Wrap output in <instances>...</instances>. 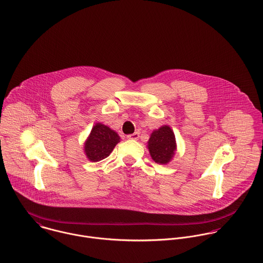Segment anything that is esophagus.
Wrapping results in <instances>:
<instances>
[{
	"label": "esophagus",
	"instance_id": "esophagus-1",
	"mask_svg": "<svg viewBox=\"0 0 263 263\" xmlns=\"http://www.w3.org/2000/svg\"><path fill=\"white\" fill-rule=\"evenodd\" d=\"M139 138H140V133H138V132H136V133L130 134V135H128V136H127V139H128V140H135V141H138V140H139Z\"/></svg>",
	"mask_w": 263,
	"mask_h": 263
}]
</instances>
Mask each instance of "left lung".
<instances>
[{
  "label": "left lung",
  "instance_id": "obj_1",
  "mask_svg": "<svg viewBox=\"0 0 263 263\" xmlns=\"http://www.w3.org/2000/svg\"><path fill=\"white\" fill-rule=\"evenodd\" d=\"M148 149L156 163L167 164L171 161L176 151V141L170 126L163 125L151 134Z\"/></svg>",
  "mask_w": 263,
  "mask_h": 263
}]
</instances>
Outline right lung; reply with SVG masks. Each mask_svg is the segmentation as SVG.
I'll list each match as a JSON object with an SVG mask.
<instances>
[{"instance_id":"right-lung-1","label":"right lung","mask_w":263,"mask_h":263,"mask_svg":"<svg viewBox=\"0 0 263 263\" xmlns=\"http://www.w3.org/2000/svg\"><path fill=\"white\" fill-rule=\"evenodd\" d=\"M119 140L117 133L110 127L102 123H96L85 142V154L90 161L99 162L110 155Z\"/></svg>"}]
</instances>
